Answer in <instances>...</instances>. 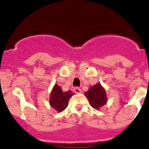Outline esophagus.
Instances as JSON below:
<instances>
[{
  "instance_id": "1",
  "label": "esophagus",
  "mask_w": 149,
  "mask_h": 149,
  "mask_svg": "<svg viewBox=\"0 0 149 149\" xmlns=\"http://www.w3.org/2000/svg\"><path fill=\"white\" fill-rule=\"evenodd\" d=\"M74 92H76V93H77V94H80V93H82V89H81V88H78V87H76V88H74Z\"/></svg>"
}]
</instances>
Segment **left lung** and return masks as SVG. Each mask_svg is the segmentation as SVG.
I'll return each instance as SVG.
<instances>
[{
	"label": "left lung",
	"instance_id": "obj_1",
	"mask_svg": "<svg viewBox=\"0 0 149 149\" xmlns=\"http://www.w3.org/2000/svg\"><path fill=\"white\" fill-rule=\"evenodd\" d=\"M85 95L88 98L90 105L95 110H99L107 102V93L101 83L90 86L88 91L85 92Z\"/></svg>",
	"mask_w": 149,
	"mask_h": 149
}]
</instances>
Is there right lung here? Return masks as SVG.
I'll use <instances>...</instances> for the list:
<instances>
[{"mask_svg": "<svg viewBox=\"0 0 149 149\" xmlns=\"http://www.w3.org/2000/svg\"><path fill=\"white\" fill-rule=\"evenodd\" d=\"M74 95L72 91L63 92L60 86L54 84L50 94L49 104L57 112H62L68 106L69 100Z\"/></svg>", "mask_w": 149, "mask_h": 149, "instance_id": "1", "label": "right lung"}]
</instances>
